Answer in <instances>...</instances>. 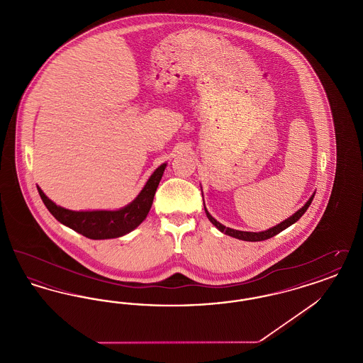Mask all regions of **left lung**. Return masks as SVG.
Returning a JSON list of instances; mask_svg holds the SVG:
<instances>
[{
	"instance_id": "obj_1",
	"label": "left lung",
	"mask_w": 363,
	"mask_h": 363,
	"mask_svg": "<svg viewBox=\"0 0 363 363\" xmlns=\"http://www.w3.org/2000/svg\"><path fill=\"white\" fill-rule=\"evenodd\" d=\"M313 197H314V194L311 196V199H309V201L303 206V207L301 208L299 211H296L295 213H294L293 216H290L289 219H286L284 222H281L280 225H275V227H272V228H269V230H265V231H261V233H249V231H240V230H233V228H228V227H225V225H220L216 219H213L211 215H209V212H208L207 209H206V213H207V218L209 219V222L212 223V225H216L222 233H225L227 235H230V237H234V238H238V240H242V241H249V242H257V241H265V240H269V238H272V237H275L277 234H279L280 231H283L284 228H287V227H290V225H294L305 212H306V209L309 208V206L311 204V201H313Z\"/></svg>"
}]
</instances>
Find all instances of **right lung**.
<instances>
[{
    "instance_id": "right-lung-1",
    "label": "right lung",
    "mask_w": 363,
    "mask_h": 363,
    "mask_svg": "<svg viewBox=\"0 0 363 363\" xmlns=\"http://www.w3.org/2000/svg\"><path fill=\"white\" fill-rule=\"evenodd\" d=\"M164 169L166 164L159 166L138 197L129 206L118 211H69L55 206L40 188H38V191L46 208L62 225H68L89 240L117 238L135 230L147 218Z\"/></svg>"
}]
</instances>
